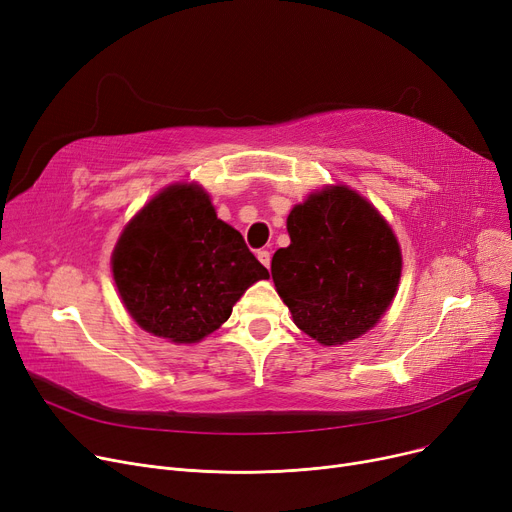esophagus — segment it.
<instances>
[{
	"instance_id": "esophagus-1",
	"label": "esophagus",
	"mask_w": 512,
	"mask_h": 512,
	"mask_svg": "<svg viewBox=\"0 0 512 512\" xmlns=\"http://www.w3.org/2000/svg\"><path fill=\"white\" fill-rule=\"evenodd\" d=\"M257 259L267 267V270H270V263H272V255H270V251H257Z\"/></svg>"
}]
</instances>
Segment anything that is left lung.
Here are the masks:
<instances>
[{"label":"left lung","instance_id":"obj_1","mask_svg":"<svg viewBox=\"0 0 512 512\" xmlns=\"http://www.w3.org/2000/svg\"><path fill=\"white\" fill-rule=\"evenodd\" d=\"M290 245L272 278L294 324L324 346L355 340L390 307L402 270L398 240L365 197L328 186L292 207Z\"/></svg>","mask_w":512,"mask_h":512}]
</instances>
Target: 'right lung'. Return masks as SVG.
<instances>
[{
	"instance_id": "add662e5",
	"label": "right lung",
	"mask_w": 512,
	"mask_h": 512,
	"mask_svg": "<svg viewBox=\"0 0 512 512\" xmlns=\"http://www.w3.org/2000/svg\"><path fill=\"white\" fill-rule=\"evenodd\" d=\"M112 272L130 317L153 336L193 344L218 330L265 267L218 220L199 184H172L120 234Z\"/></svg>"
}]
</instances>
